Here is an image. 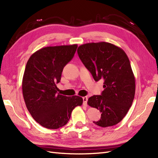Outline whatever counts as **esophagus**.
Segmentation results:
<instances>
[{
    "mask_svg": "<svg viewBox=\"0 0 158 158\" xmlns=\"http://www.w3.org/2000/svg\"><path fill=\"white\" fill-rule=\"evenodd\" d=\"M83 105L87 106V101H88V97H84L83 98Z\"/></svg>",
    "mask_w": 158,
    "mask_h": 158,
    "instance_id": "obj_1",
    "label": "esophagus"
}]
</instances>
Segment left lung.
Returning <instances> with one entry per match:
<instances>
[{"label": "left lung", "instance_id": "left-lung-1", "mask_svg": "<svg viewBox=\"0 0 158 158\" xmlns=\"http://www.w3.org/2000/svg\"><path fill=\"white\" fill-rule=\"evenodd\" d=\"M78 56L95 81L104 80L101 95L88 98V105L102 113L94 124L102 127L117 125L131 106L135 92V79L127 56L121 48L107 42L80 45Z\"/></svg>", "mask_w": 158, "mask_h": 158}]
</instances>
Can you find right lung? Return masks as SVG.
<instances>
[{"instance_id":"obj_1","label":"right lung","mask_w":158,"mask_h":158,"mask_svg":"<svg viewBox=\"0 0 158 158\" xmlns=\"http://www.w3.org/2000/svg\"><path fill=\"white\" fill-rule=\"evenodd\" d=\"M77 48L74 44L41 48L26 64L22 82L25 105L35 121L45 128L56 129L66 125L73 109L82 105V97L57 92L56 84Z\"/></svg>"}]
</instances>
